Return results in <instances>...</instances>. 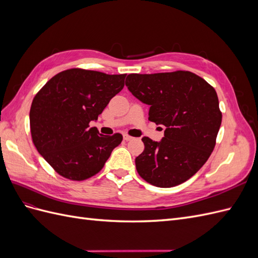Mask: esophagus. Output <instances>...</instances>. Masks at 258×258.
<instances>
[{
	"label": "esophagus",
	"instance_id": "1",
	"mask_svg": "<svg viewBox=\"0 0 258 258\" xmlns=\"http://www.w3.org/2000/svg\"><path fill=\"white\" fill-rule=\"evenodd\" d=\"M134 139H135L134 137H131V136L127 135V134H123V140H124V141H131V140H134Z\"/></svg>",
	"mask_w": 258,
	"mask_h": 258
}]
</instances>
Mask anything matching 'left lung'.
<instances>
[{
  "instance_id": "8db88e82",
  "label": "left lung",
  "mask_w": 258,
  "mask_h": 258,
  "mask_svg": "<svg viewBox=\"0 0 258 258\" xmlns=\"http://www.w3.org/2000/svg\"><path fill=\"white\" fill-rule=\"evenodd\" d=\"M129 91L150 105L148 119L166 127L160 142L144 137L136 158L139 175L168 188L196 174L212 154L222 123L215 89L189 71L129 74Z\"/></svg>"
}]
</instances>
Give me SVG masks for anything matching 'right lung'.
I'll use <instances>...</instances> for the list:
<instances>
[{"label": "right lung", "instance_id": "add662e5", "mask_svg": "<svg viewBox=\"0 0 258 258\" xmlns=\"http://www.w3.org/2000/svg\"><path fill=\"white\" fill-rule=\"evenodd\" d=\"M126 75L69 69L35 95L30 108L31 137L37 152L62 177L84 181L96 175L121 143L120 134L100 135L89 122L123 88Z\"/></svg>", "mask_w": 258, "mask_h": 258}]
</instances>
